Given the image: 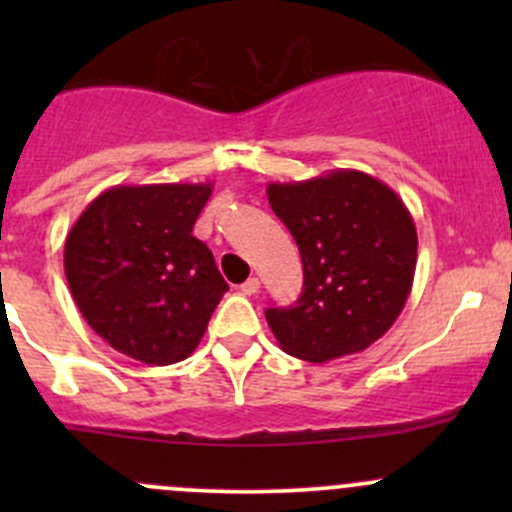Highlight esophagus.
<instances>
[{"instance_id": "obj_1", "label": "esophagus", "mask_w": 512, "mask_h": 512, "mask_svg": "<svg viewBox=\"0 0 512 512\" xmlns=\"http://www.w3.org/2000/svg\"><path fill=\"white\" fill-rule=\"evenodd\" d=\"M240 292L245 294V297H252V294L260 292V280H257V277H250V280H247V282H242Z\"/></svg>"}]
</instances>
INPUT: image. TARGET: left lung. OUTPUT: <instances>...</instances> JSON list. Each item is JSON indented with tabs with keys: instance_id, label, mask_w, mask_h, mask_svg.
<instances>
[{
	"instance_id": "1",
	"label": "left lung",
	"mask_w": 512,
	"mask_h": 512,
	"mask_svg": "<svg viewBox=\"0 0 512 512\" xmlns=\"http://www.w3.org/2000/svg\"><path fill=\"white\" fill-rule=\"evenodd\" d=\"M267 200L302 255L304 287L267 324L297 359L364 352L396 322L414 285L418 237L404 200L361 170L270 183Z\"/></svg>"
}]
</instances>
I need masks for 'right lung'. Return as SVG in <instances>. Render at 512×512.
Masks as SVG:
<instances>
[{
  "mask_svg": "<svg viewBox=\"0 0 512 512\" xmlns=\"http://www.w3.org/2000/svg\"><path fill=\"white\" fill-rule=\"evenodd\" d=\"M210 183L116 185L66 235L64 272L89 327L151 366L188 359L227 282L193 235Z\"/></svg>",
  "mask_w": 512,
  "mask_h": 512,
  "instance_id": "1",
  "label": "right lung"
}]
</instances>
